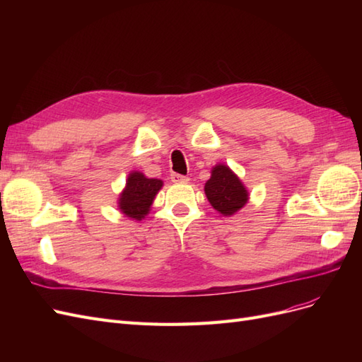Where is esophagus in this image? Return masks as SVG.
Here are the masks:
<instances>
[{
	"mask_svg": "<svg viewBox=\"0 0 362 362\" xmlns=\"http://www.w3.org/2000/svg\"><path fill=\"white\" fill-rule=\"evenodd\" d=\"M170 180L175 184H185V182L190 181L189 177H184V175H180V173H172L170 175Z\"/></svg>",
	"mask_w": 362,
	"mask_h": 362,
	"instance_id": "34e87169",
	"label": "esophagus"
}]
</instances>
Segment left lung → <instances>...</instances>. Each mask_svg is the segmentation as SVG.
Masks as SVG:
<instances>
[{
    "instance_id": "obj_1",
    "label": "left lung",
    "mask_w": 362,
    "mask_h": 362,
    "mask_svg": "<svg viewBox=\"0 0 362 362\" xmlns=\"http://www.w3.org/2000/svg\"><path fill=\"white\" fill-rule=\"evenodd\" d=\"M205 194L211 206L222 216H233L246 205L249 193L245 184L226 164H217L205 182Z\"/></svg>"
}]
</instances>
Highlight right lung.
I'll return each instance as SVG.
<instances>
[{
    "label": "right lung",
    "mask_w": 362,
    "mask_h": 362,
    "mask_svg": "<svg viewBox=\"0 0 362 362\" xmlns=\"http://www.w3.org/2000/svg\"><path fill=\"white\" fill-rule=\"evenodd\" d=\"M161 187V180L146 178L141 172H131L125 189L119 194V210L131 218L141 221L149 213L156 194Z\"/></svg>",
    "instance_id": "obj_1"
}]
</instances>
